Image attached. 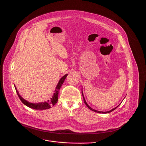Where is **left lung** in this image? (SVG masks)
I'll list each match as a JSON object with an SVG mask.
<instances>
[{"label":"left lung","mask_w":146,"mask_h":146,"mask_svg":"<svg viewBox=\"0 0 146 146\" xmlns=\"http://www.w3.org/2000/svg\"><path fill=\"white\" fill-rule=\"evenodd\" d=\"M82 96H83V101H84V102H85V104H86V105L87 106V107L89 109V110H92V111H94V112H98V113H110V112H112V111H113V110H115L117 107L120 105H119L117 107H116V108H114L113 109H112V110H111V111H107V112H102V111H96V110H94V109H92V108H90V107L88 105V104L86 103V101H85V98H84V96H83V92H82Z\"/></svg>","instance_id":"1"}]
</instances>
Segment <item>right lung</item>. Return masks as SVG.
Listing matches in <instances>:
<instances>
[{"instance_id": "right-lung-1", "label": "right lung", "mask_w": 146, "mask_h": 146, "mask_svg": "<svg viewBox=\"0 0 146 146\" xmlns=\"http://www.w3.org/2000/svg\"><path fill=\"white\" fill-rule=\"evenodd\" d=\"M67 76V74H65L64 76H63L62 78H61L60 80V81L58 82V85L56 88V90L54 91V94L53 95L52 98H51L50 99V100H48L47 102H41V103H38V104H33V103H30L28 101H27L26 100H25L24 99H23L20 95L19 94L16 88H15V89H16L17 93L20 99V100L22 101V102L25 104L26 106H28L29 108H31L32 109H34V110H47V109H49L50 108H51L52 106L54 105L57 101H58V91L60 89V88L62 86L63 83L65 80V79L66 78Z\"/></svg>"}]
</instances>
